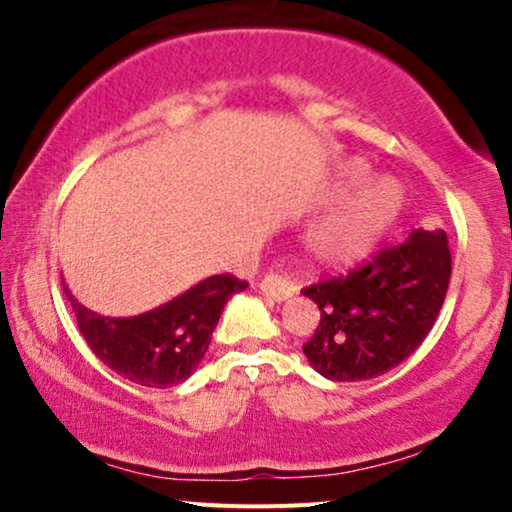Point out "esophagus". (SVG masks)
<instances>
[{
	"mask_svg": "<svg viewBox=\"0 0 512 512\" xmlns=\"http://www.w3.org/2000/svg\"><path fill=\"white\" fill-rule=\"evenodd\" d=\"M261 293L265 298L282 303V300H289L293 293H296V286H293L289 279L279 275H265V279L261 282Z\"/></svg>",
	"mask_w": 512,
	"mask_h": 512,
	"instance_id": "1",
	"label": "esophagus"
}]
</instances>
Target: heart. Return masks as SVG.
<instances>
[{
	"label": "heart",
	"mask_w": 512,
	"mask_h": 512,
	"mask_svg": "<svg viewBox=\"0 0 512 512\" xmlns=\"http://www.w3.org/2000/svg\"><path fill=\"white\" fill-rule=\"evenodd\" d=\"M366 172L361 160H352L342 167L338 184L352 186ZM401 205L403 191L391 177H377L352 188L307 226L303 237L307 258L317 268L328 270L361 263L396 221Z\"/></svg>",
	"instance_id": "heart-1"
}]
</instances>
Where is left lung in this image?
Wrapping results in <instances>:
<instances>
[{
  "label": "left lung",
  "instance_id": "1",
  "mask_svg": "<svg viewBox=\"0 0 512 512\" xmlns=\"http://www.w3.org/2000/svg\"><path fill=\"white\" fill-rule=\"evenodd\" d=\"M450 275L445 230L417 228L347 277L303 289L321 312L317 331L303 345L310 366L333 382L389 373L436 324Z\"/></svg>",
  "mask_w": 512,
  "mask_h": 512
}]
</instances>
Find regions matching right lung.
I'll return each instance as SVG.
<instances>
[{
  "instance_id": "obj_1",
  "label": "right lung",
  "mask_w": 512,
  "mask_h": 512,
  "mask_svg": "<svg viewBox=\"0 0 512 512\" xmlns=\"http://www.w3.org/2000/svg\"><path fill=\"white\" fill-rule=\"evenodd\" d=\"M233 275L202 279L156 310L135 317H104L81 305L65 289L83 340L104 366L142 387H177L200 366L223 307L247 289Z\"/></svg>"
}]
</instances>
